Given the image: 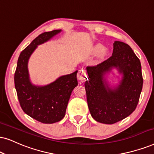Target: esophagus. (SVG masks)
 Wrapping results in <instances>:
<instances>
[{"label":"esophagus","mask_w":154,"mask_h":154,"mask_svg":"<svg viewBox=\"0 0 154 154\" xmlns=\"http://www.w3.org/2000/svg\"><path fill=\"white\" fill-rule=\"evenodd\" d=\"M77 77H78V81L79 83L83 82L85 79H87V74H86V72H85V70H82L78 74Z\"/></svg>","instance_id":"34e87169"}]
</instances>
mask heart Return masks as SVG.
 I'll list each match as a JSON object with an SVG mask.
<instances>
[{"mask_svg": "<svg viewBox=\"0 0 154 154\" xmlns=\"http://www.w3.org/2000/svg\"><path fill=\"white\" fill-rule=\"evenodd\" d=\"M91 52L94 54H97L98 52H100V57L101 58H103L107 55V54L109 53V49L106 48H103V45L102 44L98 43L92 47V48H91Z\"/></svg>", "mask_w": 154, "mask_h": 154, "instance_id": "heart-1", "label": "heart"}]
</instances>
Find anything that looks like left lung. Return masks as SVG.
<instances>
[{"mask_svg":"<svg viewBox=\"0 0 154 154\" xmlns=\"http://www.w3.org/2000/svg\"><path fill=\"white\" fill-rule=\"evenodd\" d=\"M112 56L100 65L87 67L85 84L90 114L97 122L112 124L135 110L143 87L140 60L129 45L114 41ZM116 69L122 78L111 85L107 75Z\"/></svg>","mask_w":154,"mask_h":154,"instance_id":"obj_1","label":"left lung"}]
</instances>
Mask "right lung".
I'll list each match as a JSON object with an SVG mask.
<instances>
[{"mask_svg": "<svg viewBox=\"0 0 154 154\" xmlns=\"http://www.w3.org/2000/svg\"><path fill=\"white\" fill-rule=\"evenodd\" d=\"M62 30L40 34L23 50L17 60L14 81L17 98L25 114L43 124L60 122L65 115L72 91L78 85L77 70L59 77L44 86L35 85L30 80L28 61L38 45L49 41Z\"/></svg>", "mask_w": 154, "mask_h": 154, "instance_id": "add662e5", "label": "right lung"}]
</instances>
